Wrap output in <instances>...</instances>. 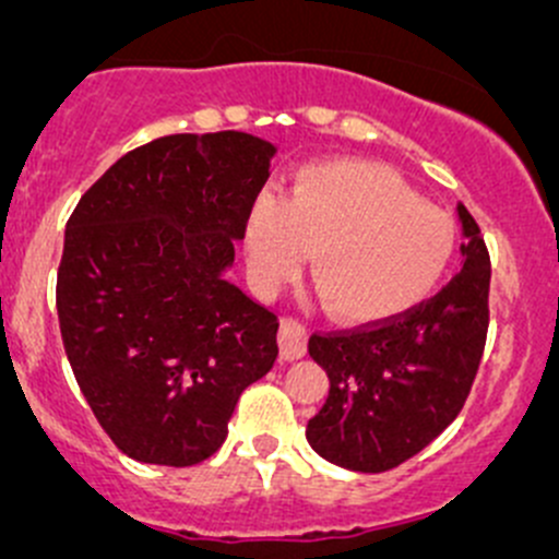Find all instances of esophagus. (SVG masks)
<instances>
[{"mask_svg": "<svg viewBox=\"0 0 559 559\" xmlns=\"http://www.w3.org/2000/svg\"><path fill=\"white\" fill-rule=\"evenodd\" d=\"M278 346H281V359H286V362H295V359L306 357L308 330L300 324V321L284 319L278 330Z\"/></svg>", "mask_w": 559, "mask_h": 559, "instance_id": "34e87169", "label": "esophagus"}]
</instances>
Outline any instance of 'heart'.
I'll return each mask as SVG.
<instances>
[{
    "instance_id": "obj_1",
    "label": "heart",
    "mask_w": 559,
    "mask_h": 559,
    "mask_svg": "<svg viewBox=\"0 0 559 559\" xmlns=\"http://www.w3.org/2000/svg\"><path fill=\"white\" fill-rule=\"evenodd\" d=\"M452 218L376 162H330L297 178L289 197H259L246 218L248 270L275 289L311 251L313 284L335 319L376 324L436 292L454 259Z\"/></svg>"
}]
</instances>
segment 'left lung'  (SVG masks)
<instances>
[{"label":"left lung","instance_id":"8db88e82","mask_svg":"<svg viewBox=\"0 0 559 559\" xmlns=\"http://www.w3.org/2000/svg\"><path fill=\"white\" fill-rule=\"evenodd\" d=\"M462 270L436 297L384 324L311 335L330 394L306 438L332 465L384 473L419 454L465 405L489 326V253L467 207Z\"/></svg>","mask_w":559,"mask_h":559}]
</instances>
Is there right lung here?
I'll list each match as a JSON object with an SVG mask.
<instances>
[{"label": "right lung", "instance_id": "1", "mask_svg": "<svg viewBox=\"0 0 559 559\" xmlns=\"http://www.w3.org/2000/svg\"><path fill=\"white\" fill-rule=\"evenodd\" d=\"M275 145L167 134L129 151L72 211L56 311L78 386L123 454L186 467L227 441L278 357V319L227 281Z\"/></svg>", "mask_w": 559, "mask_h": 559}]
</instances>
